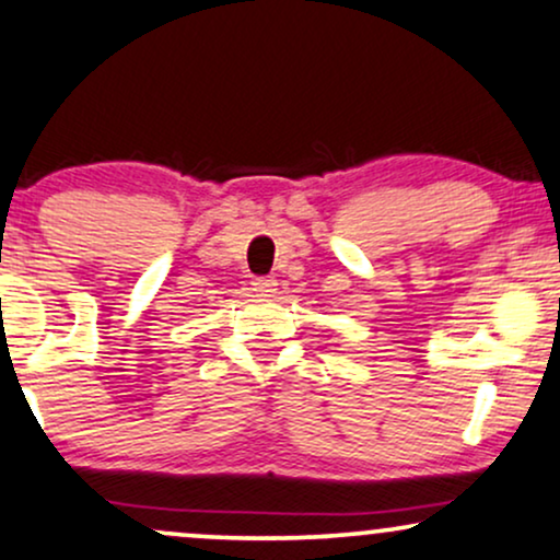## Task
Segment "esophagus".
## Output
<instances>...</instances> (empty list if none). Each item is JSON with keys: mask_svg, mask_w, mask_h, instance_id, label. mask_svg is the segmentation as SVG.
<instances>
[{"mask_svg": "<svg viewBox=\"0 0 560 560\" xmlns=\"http://www.w3.org/2000/svg\"><path fill=\"white\" fill-rule=\"evenodd\" d=\"M254 293L261 295V299H267V295H272L275 291H278V282H275L272 278H254Z\"/></svg>", "mask_w": 560, "mask_h": 560, "instance_id": "esophagus-1", "label": "esophagus"}]
</instances>
